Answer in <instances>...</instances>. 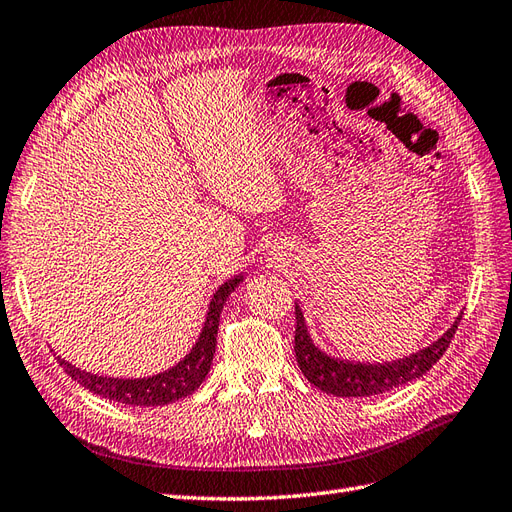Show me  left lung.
I'll return each instance as SVG.
<instances>
[{"label":"left lung","instance_id":"1","mask_svg":"<svg viewBox=\"0 0 512 512\" xmlns=\"http://www.w3.org/2000/svg\"><path fill=\"white\" fill-rule=\"evenodd\" d=\"M458 315L439 341L423 347L417 354H410L406 358L393 360V363H352V360H341L321 352L313 343L306 328L302 308L295 304V356L297 365L302 369L304 376L310 384H315L323 393H330L336 397H369L380 395L391 389H397L406 382H413L421 378L423 373L430 371V367L439 360L447 347H450L454 334L460 323Z\"/></svg>","mask_w":512,"mask_h":512}]
</instances>
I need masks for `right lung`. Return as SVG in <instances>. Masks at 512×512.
Wrapping results in <instances>:
<instances>
[{
    "label": "right lung",
    "mask_w": 512,
    "mask_h": 512,
    "mask_svg": "<svg viewBox=\"0 0 512 512\" xmlns=\"http://www.w3.org/2000/svg\"><path fill=\"white\" fill-rule=\"evenodd\" d=\"M243 282V276H234L228 282H223L210 299L208 315L204 321V328L199 332V339L195 341L193 350L186 354L176 367L167 371H160L156 376L149 378H106L78 369L76 365H69L67 360L58 356L60 367L67 371L78 384L99 397H108L112 402L130 404V406H165L182 397L191 395L199 384L208 376L210 365H213L215 347H217V330H219V317L223 304H226L228 295Z\"/></svg>",
    "instance_id": "1"
}]
</instances>
